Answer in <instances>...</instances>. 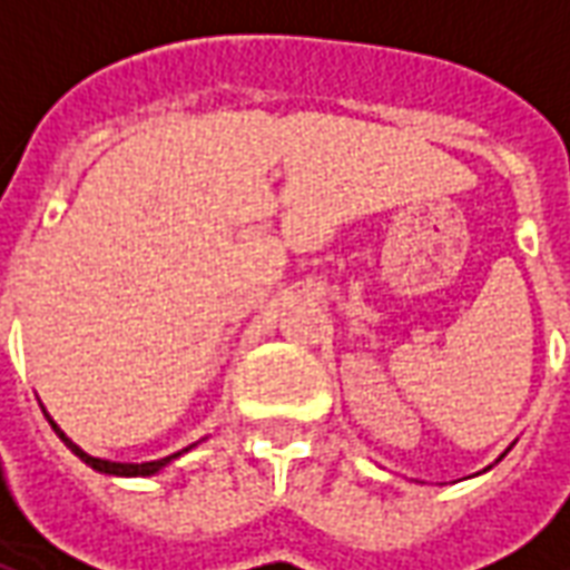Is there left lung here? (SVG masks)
I'll use <instances>...</instances> for the list:
<instances>
[{
    "label": "left lung",
    "mask_w": 570,
    "mask_h": 570,
    "mask_svg": "<svg viewBox=\"0 0 570 570\" xmlns=\"http://www.w3.org/2000/svg\"><path fill=\"white\" fill-rule=\"evenodd\" d=\"M501 458H503V454H501ZM501 458H498V461H501Z\"/></svg>",
    "instance_id": "8db88e82"
}]
</instances>
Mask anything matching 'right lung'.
<instances>
[{
  "instance_id": "1",
  "label": "right lung",
  "mask_w": 570,
  "mask_h": 570,
  "mask_svg": "<svg viewBox=\"0 0 570 570\" xmlns=\"http://www.w3.org/2000/svg\"><path fill=\"white\" fill-rule=\"evenodd\" d=\"M45 412V409H42ZM45 419H48V424H51V430H55L57 436H60V442L67 445L69 452L76 454L79 461H85V464L91 466V470H97V473H106V476H155V473H161L164 466L170 464V461H176L179 454H186L188 449H195L198 442H191V445H186L183 452H174V454H167V458H158V461H142V464H125V461H106V458H94V454H88L85 449H79L76 442L69 440L67 433L63 430L57 428V421L45 412Z\"/></svg>"
}]
</instances>
